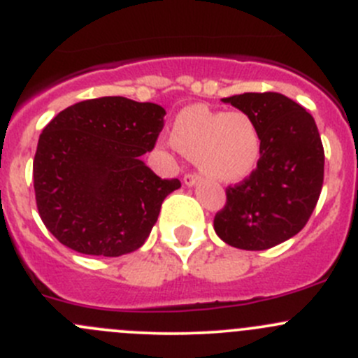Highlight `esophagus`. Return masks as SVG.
I'll use <instances>...</instances> for the list:
<instances>
[{
    "mask_svg": "<svg viewBox=\"0 0 358 358\" xmlns=\"http://www.w3.org/2000/svg\"><path fill=\"white\" fill-rule=\"evenodd\" d=\"M199 182H201V178H199V175H196V173H187V175L183 176V183L189 187L197 185Z\"/></svg>",
    "mask_w": 358,
    "mask_h": 358,
    "instance_id": "esophagus-1",
    "label": "esophagus"
}]
</instances>
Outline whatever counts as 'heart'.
<instances>
[{"mask_svg": "<svg viewBox=\"0 0 358 358\" xmlns=\"http://www.w3.org/2000/svg\"><path fill=\"white\" fill-rule=\"evenodd\" d=\"M171 140L176 149L196 159L206 176L218 182L246 178L262 154L258 126L243 110L185 107L176 115Z\"/></svg>", "mask_w": 358, "mask_h": 358, "instance_id": "1", "label": "heart"}]
</instances>
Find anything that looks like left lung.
<instances>
[{
    "label": "left lung",
    "mask_w": 358,
    "mask_h": 358,
    "mask_svg": "<svg viewBox=\"0 0 358 358\" xmlns=\"http://www.w3.org/2000/svg\"><path fill=\"white\" fill-rule=\"evenodd\" d=\"M222 102L246 112L262 135L256 169L227 189L215 232L229 246L263 251L294 237L315 209L324 147L312 115L280 93H243Z\"/></svg>",
    "instance_id": "1"
}]
</instances>
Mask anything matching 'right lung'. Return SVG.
Instances as JSON below:
<instances>
[{"label":"right lung","mask_w":358,"mask_h":358,"mask_svg":"<svg viewBox=\"0 0 358 358\" xmlns=\"http://www.w3.org/2000/svg\"><path fill=\"white\" fill-rule=\"evenodd\" d=\"M164 115L157 103L102 96L67 107L45 126L32 176L39 216L59 243L109 258L143 246L162 201L182 187L142 161Z\"/></svg>","instance_id":"add662e5"}]
</instances>
